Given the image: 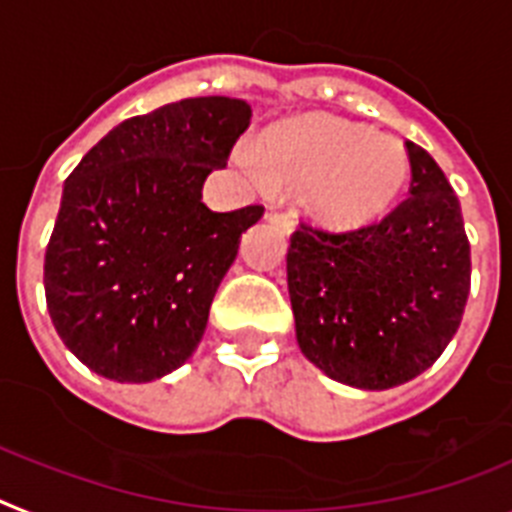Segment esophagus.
I'll list each match as a JSON object with an SVG mask.
<instances>
[{
    "mask_svg": "<svg viewBox=\"0 0 512 512\" xmlns=\"http://www.w3.org/2000/svg\"><path fill=\"white\" fill-rule=\"evenodd\" d=\"M268 221L276 223V226H281L286 234H291V231H294V218H291L289 213H283V210H268Z\"/></svg>",
    "mask_w": 512,
    "mask_h": 512,
    "instance_id": "esophagus-1",
    "label": "esophagus"
}]
</instances>
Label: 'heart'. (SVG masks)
Instances as JSON below:
<instances>
[{
    "mask_svg": "<svg viewBox=\"0 0 512 512\" xmlns=\"http://www.w3.org/2000/svg\"><path fill=\"white\" fill-rule=\"evenodd\" d=\"M244 161L276 187H309L312 213L341 229L382 216L409 179V156L395 137L333 117L276 130Z\"/></svg>",
    "mask_w": 512,
    "mask_h": 512,
    "instance_id": "b5f03b06",
    "label": "heart"
}]
</instances>
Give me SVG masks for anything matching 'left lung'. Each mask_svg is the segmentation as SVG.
Wrapping results in <instances>:
<instances>
[{"instance_id":"obj_1","label":"left lung","mask_w":512,"mask_h":512,"mask_svg":"<svg viewBox=\"0 0 512 512\" xmlns=\"http://www.w3.org/2000/svg\"><path fill=\"white\" fill-rule=\"evenodd\" d=\"M406 153L409 197L388 216L351 231L299 223L286 255L299 349L354 388H393L432 367L471 289L461 203L427 150L406 140Z\"/></svg>"}]
</instances>
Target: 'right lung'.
<instances>
[{"mask_svg": "<svg viewBox=\"0 0 512 512\" xmlns=\"http://www.w3.org/2000/svg\"><path fill=\"white\" fill-rule=\"evenodd\" d=\"M239 98L203 96L124 119L67 176L44 260L46 307L93 372L150 382L182 367L263 205L216 213L203 182L249 127Z\"/></svg>", "mask_w": 512, "mask_h": 512, "instance_id": "right-lung-1", "label": "right lung"}]
</instances>
